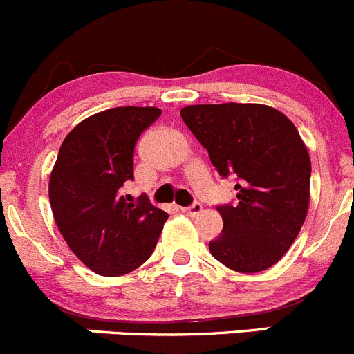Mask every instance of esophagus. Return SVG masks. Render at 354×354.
Masks as SVG:
<instances>
[{"label":"esophagus","instance_id":"34e87169","mask_svg":"<svg viewBox=\"0 0 354 354\" xmlns=\"http://www.w3.org/2000/svg\"><path fill=\"white\" fill-rule=\"evenodd\" d=\"M180 209L185 213V215L194 216V215H199V213L203 212V205H201V203H194V205L183 206V208H180Z\"/></svg>","mask_w":354,"mask_h":354}]
</instances>
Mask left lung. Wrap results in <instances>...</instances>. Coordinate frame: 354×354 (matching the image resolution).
<instances>
[{"mask_svg":"<svg viewBox=\"0 0 354 354\" xmlns=\"http://www.w3.org/2000/svg\"><path fill=\"white\" fill-rule=\"evenodd\" d=\"M180 114L218 174L238 180L236 203L216 206L224 229L209 252L234 272L268 270L307 216L310 157L300 133L286 114L263 104H201Z\"/></svg>","mask_w":354,"mask_h":354,"instance_id":"left-lung-1","label":"left lung"}]
</instances>
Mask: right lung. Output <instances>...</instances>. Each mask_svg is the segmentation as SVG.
Masks as SVG:
<instances>
[{
  "label": "right lung",
  "mask_w": 354,
  "mask_h": 354,
  "mask_svg": "<svg viewBox=\"0 0 354 354\" xmlns=\"http://www.w3.org/2000/svg\"><path fill=\"white\" fill-rule=\"evenodd\" d=\"M162 111L114 107L86 118L59 148L49 180L54 221L70 250L98 275L139 268L157 247L167 213L148 197L122 196L133 180V148Z\"/></svg>",
  "instance_id": "obj_1"
}]
</instances>
